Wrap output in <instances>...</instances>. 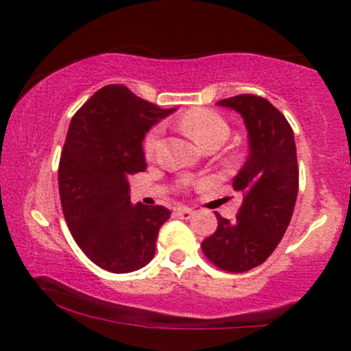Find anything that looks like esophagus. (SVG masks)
Returning a JSON list of instances; mask_svg holds the SVG:
<instances>
[{"label": "esophagus", "instance_id": "1", "mask_svg": "<svg viewBox=\"0 0 351 351\" xmlns=\"http://www.w3.org/2000/svg\"><path fill=\"white\" fill-rule=\"evenodd\" d=\"M193 215H195V211H193V209H189V208H176L175 209V216L176 217H180V219H189V217H191Z\"/></svg>", "mask_w": 351, "mask_h": 351}]
</instances>
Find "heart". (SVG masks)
Masks as SVG:
<instances>
[{"label": "heart", "mask_w": 351, "mask_h": 351, "mask_svg": "<svg viewBox=\"0 0 351 351\" xmlns=\"http://www.w3.org/2000/svg\"><path fill=\"white\" fill-rule=\"evenodd\" d=\"M180 127L201 147L221 145L228 140L229 125L223 115L211 108H193L180 119ZM163 127L155 125L147 132L143 138V153L148 160L155 158L162 142Z\"/></svg>", "instance_id": "1"}]
</instances>
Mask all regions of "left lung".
Listing matches in <instances>:
<instances>
[{
	"label": "left lung",
	"mask_w": 351,
	"mask_h": 351,
	"mask_svg": "<svg viewBox=\"0 0 351 351\" xmlns=\"http://www.w3.org/2000/svg\"><path fill=\"white\" fill-rule=\"evenodd\" d=\"M217 106L244 119L249 156L232 180L243 195L234 223L216 213L215 234L201 243L204 256L228 272H245L267 259L287 231L299 193V167L292 127L259 95L223 99Z\"/></svg>",
	"instance_id": "8db88e82"
}]
</instances>
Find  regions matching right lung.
I'll return each instance as SVG.
<instances>
[{"label":"right lung","instance_id":"right-lung-1","mask_svg":"<svg viewBox=\"0 0 351 351\" xmlns=\"http://www.w3.org/2000/svg\"><path fill=\"white\" fill-rule=\"evenodd\" d=\"M175 110L114 84L72 117L59 162L60 204L75 243L108 272L138 271L155 256L158 231L171 213L132 204L128 178L147 170L145 134Z\"/></svg>","mask_w":351,"mask_h":351}]
</instances>
